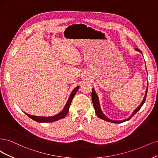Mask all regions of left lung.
<instances>
[{"label":"left lung","instance_id":"left-lung-1","mask_svg":"<svg viewBox=\"0 0 158 158\" xmlns=\"http://www.w3.org/2000/svg\"><path fill=\"white\" fill-rule=\"evenodd\" d=\"M135 50H136V51H138L139 52H140L142 54V52L140 51V50L139 49V48H135ZM142 56H143V54H142ZM148 85H147V88H146V93H145V96L143 98V100H142V102L140 103V104L137 107V108L133 111V112L131 114V115L127 119H123V120H118V121H116V120H112L111 119H109L108 118H107V117L104 114V113L102 112V111L101 108H100V102H99V98H98V95L96 94V91L94 90V89L93 88V90H92V100H93V106H94V110H95V112L96 114V115H98V117L99 118L103 119V120H105L106 121H108V122H111V123H123V122H125V121H127L129 120L132 117H133L136 113L138 112V111L141 108V107L143 106V104H144L145 102V100H146V95H147V92H148Z\"/></svg>","mask_w":158,"mask_h":158}]
</instances>
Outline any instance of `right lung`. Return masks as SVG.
Returning a JSON list of instances; mask_svg holds the SVG:
<instances>
[{"label":"right lung","mask_w":158,"mask_h":158,"mask_svg":"<svg viewBox=\"0 0 158 158\" xmlns=\"http://www.w3.org/2000/svg\"><path fill=\"white\" fill-rule=\"evenodd\" d=\"M79 88V86H77V87L75 88L72 90V93H71L67 101V102H66V104L64 106V109L56 115L51 116V117H43V116L41 117V116H35V115H29L26 113H25V114H26L29 117V118H30L35 121L39 122V123H52V122L58 121L61 119H63L66 116V115L68 114L70 104H71V103H72V101L74 97L75 94H76V93L77 92Z\"/></svg>","instance_id":"1"}]
</instances>
